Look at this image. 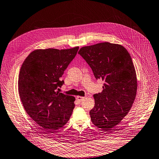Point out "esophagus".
Returning <instances> with one entry per match:
<instances>
[{
    "label": "esophagus",
    "mask_w": 159,
    "mask_h": 159,
    "mask_svg": "<svg viewBox=\"0 0 159 159\" xmlns=\"http://www.w3.org/2000/svg\"><path fill=\"white\" fill-rule=\"evenodd\" d=\"M84 98H85L84 97H83V96H78L76 97L77 100L78 101V102H81L82 101Z\"/></svg>",
    "instance_id": "esophagus-1"
}]
</instances>
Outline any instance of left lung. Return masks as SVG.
Returning <instances> with one entry per match:
<instances>
[{"label": "left lung", "instance_id": "left-lung-1", "mask_svg": "<svg viewBox=\"0 0 159 159\" xmlns=\"http://www.w3.org/2000/svg\"><path fill=\"white\" fill-rule=\"evenodd\" d=\"M79 54L96 79L105 81L102 92L93 96L91 121L104 131H111L126 116L136 98L138 82L131 57L122 45L108 42L84 46Z\"/></svg>", "mask_w": 159, "mask_h": 159}]
</instances>
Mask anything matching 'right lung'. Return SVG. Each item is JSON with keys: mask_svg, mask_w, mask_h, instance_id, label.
Wrapping results in <instances>:
<instances>
[{"mask_svg": "<svg viewBox=\"0 0 159 159\" xmlns=\"http://www.w3.org/2000/svg\"><path fill=\"white\" fill-rule=\"evenodd\" d=\"M79 48L35 49L21 65L18 77L21 103L27 114L48 133L64 126L75 107V97L57 89L64 84L60 78Z\"/></svg>", "mask_w": 159, "mask_h": 159, "instance_id": "1", "label": "right lung"}]
</instances>
